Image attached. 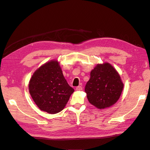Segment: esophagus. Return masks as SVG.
<instances>
[{"label": "esophagus", "mask_w": 150, "mask_h": 150, "mask_svg": "<svg viewBox=\"0 0 150 150\" xmlns=\"http://www.w3.org/2000/svg\"><path fill=\"white\" fill-rule=\"evenodd\" d=\"M76 89L77 91H81V90L83 89V88H82V86H77V87L76 88Z\"/></svg>", "instance_id": "34e87169"}]
</instances>
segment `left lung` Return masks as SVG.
<instances>
[{
	"label": "left lung",
	"instance_id": "1",
	"mask_svg": "<svg viewBox=\"0 0 150 150\" xmlns=\"http://www.w3.org/2000/svg\"><path fill=\"white\" fill-rule=\"evenodd\" d=\"M90 76L85 86L89 102L99 109L110 107L116 103L124 85L115 68L109 63L98 64Z\"/></svg>",
	"mask_w": 150,
	"mask_h": 150
}]
</instances>
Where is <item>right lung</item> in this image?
I'll return each instance as SVG.
<instances>
[{
    "label": "right lung",
    "mask_w": 150,
    "mask_h": 150,
    "mask_svg": "<svg viewBox=\"0 0 150 150\" xmlns=\"http://www.w3.org/2000/svg\"><path fill=\"white\" fill-rule=\"evenodd\" d=\"M29 89L36 105L49 114L61 111L74 91L67 83L56 61L47 62L35 71Z\"/></svg>",
    "instance_id": "add662e5"
}]
</instances>
